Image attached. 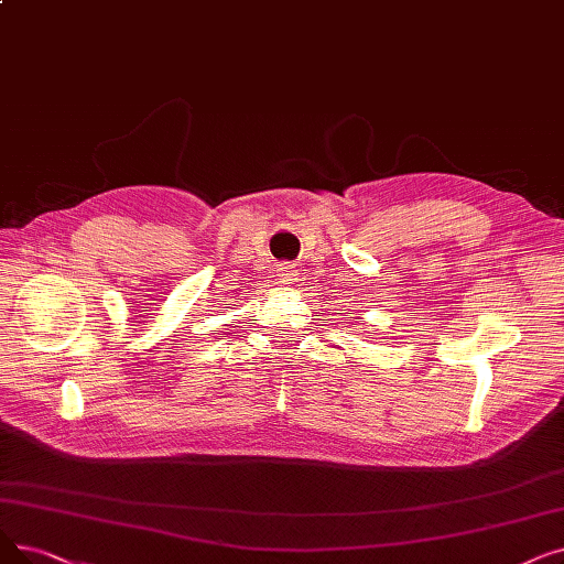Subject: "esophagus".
Returning <instances> with one entry per match:
<instances>
[{"instance_id": "34e87169", "label": "esophagus", "mask_w": 564, "mask_h": 564, "mask_svg": "<svg viewBox=\"0 0 564 564\" xmlns=\"http://www.w3.org/2000/svg\"><path fill=\"white\" fill-rule=\"evenodd\" d=\"M276 276H279V283L288 285V283L295 281L297 272H295V267H292V264H279L276 267Z\"/></svg>"}]
</instances>
